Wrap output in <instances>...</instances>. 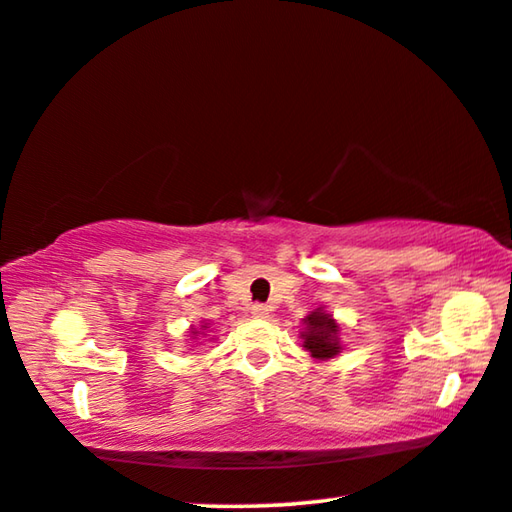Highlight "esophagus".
I'll return each instance as SVG.
<instances>
[{
  "mask_svg": "<svg viewBox=\"0 0 512 512\" xmlns=\"http://www.w3.org/2000/svg\"><path fill=\"white\" fill-rule=\"evenodd\" d=\"M250 312H253V316H257V319H266V316H269V312H271V307L264 305V303H255L253 307H250Z\"/></svg>",
  "mask_w": 512,
  "mask_h": 512,
  "instance_id": "esophagus-1",
  "label": "esophagus"
}]
</instances>
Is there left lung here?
<instances>
[{"label":"left lung","instance_id":"1","mask_svg":"<svg viewBox=\"0 0 512 512\" xmlns=\"http://www.w3.org/2000/svg\"><path fill=\"white\" fill-rule=\"evenodd\" d=\"M303 323L305 330L300 332V339H303V348L314 360H330L337 353H342L339 326L332 319V314L323 312V307H316L312 314H307Z\"/></svg>","mask_w":512,"mask_h":512}]
</instances>
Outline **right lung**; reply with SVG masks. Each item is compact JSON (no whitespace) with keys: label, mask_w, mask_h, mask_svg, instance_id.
I'll return each instance as SVG.
<instances>
[{"label":"right lung","mask_w":512,"mask_h":512,"mask_svg":"<svg viewBox=\"0 0 512 512\" xmlns=\"http://www.w3.org/2000/svg\"><path fill=\"white\" fill-rule=\"evenodd\" d=\"M202 328H207V326H202Z\"/></svg>","instance_id":"obj_1"}]
</instances>
